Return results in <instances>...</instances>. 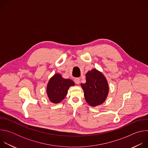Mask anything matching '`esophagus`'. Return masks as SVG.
<instances>
[{"label": "esophagus", "instance_id": "1", "mask_svg": "<svg viewBox=\"0 0 148 148\" xmlns=\"http://www.w3.org/2000/svg\"><path fill=\"white\" fill-rule=\"evenodd\" d=\"M74 82H75V83L76 84H77V85H78V84H79V82H80V79H79V78H75V79H74Z\"/></svg>", "mask_w": 148, "mask_h": 148}]
</instances>
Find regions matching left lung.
<instances>
[{"label":"left lung","instance_id":"1","mask_svg":"<svg viewBox=\"0 0 148 148\" xmlns=\"http://www.w3.org/2000/svg\"><path fill=\"white\" fill-rule=\"evenodd\" d=\"M86 82L81 84L86 102L91 107L101 105L109 92L108 81L103 74L95 69L86 74Z\"/></svg>","mask_w":148,"mask_h":148}]
</instances>
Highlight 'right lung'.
Listing matches in <instances>:
<instances>
[{
    "mask_svg": "<svg viewBox=\"0 0 148 148\" xmlns=\"http://www.w3.org/2000/svg\"><path fill=\"white\" fill-rule=\"evenodd\" d=\"M74 86V82L70 79L62 78L58 73L54 74L47 86V94L49 100L54 103L60 102L66 97L69 88Z\"/></svg>",
    "mask_w": 148,
    "mask_h": 148,
    "instance_id": "1",
    "label": "right lung"
}]
</instances>
